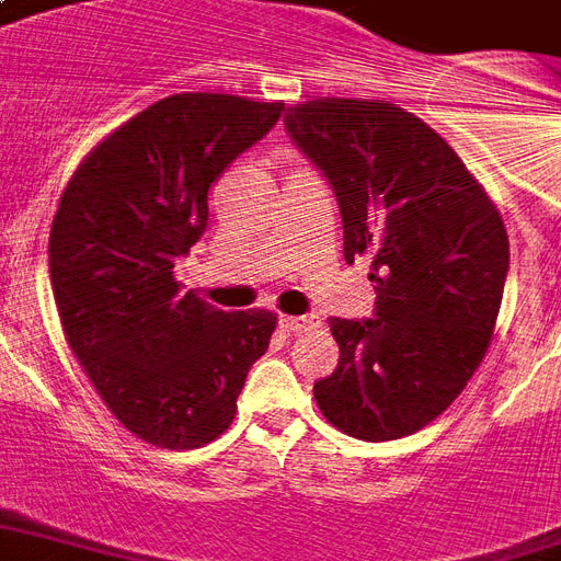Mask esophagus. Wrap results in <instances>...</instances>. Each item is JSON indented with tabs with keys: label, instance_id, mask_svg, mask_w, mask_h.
<instances>
[{
	"label": "esophagus",
	"instance_id": "esophagus-1",
	"mask_svg": "<svg viewBox=\"0 0 561 561\" xmlns=\"http://www.w3.org/2000/svg\"><path fill=\"white\" fill-rule=\"evenodd\" d=\"M314 323H318V320L306 318V314H302V318H294V314H282V318H279V327L285 329L288 335H299V332H309V329H314Z\"/></svg>",
	"mask_w": 561,
	"mask_h": 561
}]
</instances>
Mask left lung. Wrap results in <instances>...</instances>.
Segmentation results:
<instances>
[{
  "mask_svg": "<svg viewBox=\"0 0 561 561\" xmlns=\"http://www.w3.org/2000/svg\"><path fill=\"white\" fill-rule=\"evenodd\" d=\"M285 128L329 179L344 259H370L376 314L329 320L337 367L320 412L362 442L423 430L461 394L494 335L508 271L497 205L447 140L382 100H311Z\"/></svg>",
  "mask_w": 561,
  "mask_h": 561,
  "instance_id": "obj_1",
  "label": "left lung"
}]
</instances>
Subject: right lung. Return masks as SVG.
I'll return each mask as SVG.
<instances>
[{"label":"right lung","instance_id":"right-lung-1","mask_svg":"<svg viewBox=\"0 0 561 561\" xmlns=\"http://www.w3.org/2000/svg\"><path fill=\"white\" fill-rule=\"evenodd\" d=\"M285 111L173 93L114 128L64 187L49 276L67 344L128 433L194 450L229 430L276 314L182 294L173 267L208 226V187Z\"/></svg>","mask_w":561,"mask_h":561}]
</instances>
